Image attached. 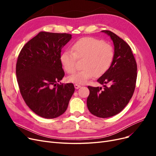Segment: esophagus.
Segmentation results:
<instances>
[{
	"label": "esophagus",
	"mask_w": 156,
	"mask_h": 156,
	"mask_svg": "<svg viewBox=\"0 0 156 156\" xmlns=\"http://www.w3.org/2000/svg\"><path fill=\"white\" fill-rule=\"evenodd\" d=\"M74 87H75V89H79L80 87H81V86L80 85V84H74Z\"/></svg>",
	"instance_id": "34e87169"
}]
</instances>
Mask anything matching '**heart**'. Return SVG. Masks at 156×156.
I'll use <instances>...</instances> for the list:
<instances>
[{"instance_id":"obj_1","label":"heart","mask_w":156,"mask_h":156,"mask_svg":"<svg viewBox=\"0 0 156 156\" xmlns=\"http://www.w3.org/2000/svg\"><path fill=\"white\" fill-rule=\"evenodd\" d=\"M72 50L65 51L60 55V60L66 72L73 73L76 59L84 58L83 70L75 72L67 77L69 83L83 84L95 75L98 77L109 69L114 58L112 47L103 41L86 37L75 41Z\"/></svg>"}]
</instances>
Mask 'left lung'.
<instances>
[{"label": "left lung", "instance_id": "obj_1", "mask_svg": "<svg viewBox=\"0 0 156 156\" xmlns=\"http://www.w3.org/2000/svg\"><path fill=\"white\" fill-rule=\"evenodd\" d=\"M109 36L114 44V58L107 72L98 79L103 86H88L87 107L92 115L108 118L119 114L133 96L137 76L136 62L126 42L109 30H102Z\"/></svg>", "mask_w": 156, "mask_h": 156}]
</instances>
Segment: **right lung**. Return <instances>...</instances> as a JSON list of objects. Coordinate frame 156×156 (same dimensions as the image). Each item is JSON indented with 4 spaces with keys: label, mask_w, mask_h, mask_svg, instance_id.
Listing matches in <instances>:
<instances>
[{
    "label": "right lung",
    "mask_w": 156,
    "mask_h": 156,
    "mask_svg": "<svg viewBox=\"0 0 156 156\" xmlns=\"http://www.w3.org/2000/svg\"><path fill=\"white\" fill-rule=\"evenodd\" d=\"M71 39L66 33L40 32L18 56L16 75L21 96L33 112L45 119L62 115L75 91L72 83H58L65 74L61 51Z\"/></svg>",
    "instance_id": "right-lung-1"
}]
</instances>
